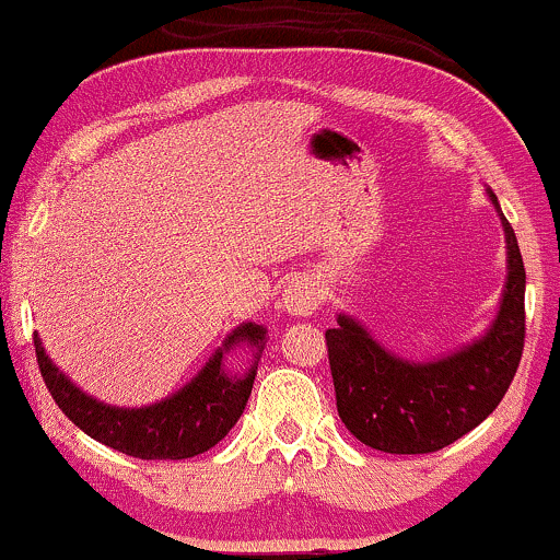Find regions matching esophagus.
<instances>
[{"label":"esophagus","mask_w":560,"mask_h":560,"mask_svg":"<svg viewBox=\"0 0 560 560\" xmlns=\"http://www.w3.org/2000/svg\"><path fill=\"white\" fill-rule=\"evenodd\" d=\"M280 306L288 312V315H296V317H310L312 312L320 306V288L317 282L304 275V278H296L291 285L282 291Z\"/></svg>","instance_id":"obj_1"}]
</instances>
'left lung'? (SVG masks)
<instances>
[{
    "mask_svg": "<svg viewBox=\"0 0 560 560\" xmlns=\"http://www.w3.org/2000/svg\"><path fill=\"white\" fill-rule=\"evenodd\" d=\"M504 226L508 280L489 330L451 354L413 363L398 358L341 312L326 330L336 408L347 430L384 454H430L475 430L508 393L526 339V269L513 226L486 189Z\"/></svg>",
    "mask_w": 560,
    "mask_h": 560,
    "instance_id": "obj_1",
    "label": "left lung"
}]
</instances>
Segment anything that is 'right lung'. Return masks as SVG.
Masks as SVG:
<instances>
[{"instance_id": "1", "label": "right lung", "mask_w": 560, "mask_h": 560, "mask_svg": "<svg viewBox=\"0 0 560 560\" xmlns=\"http://www.w3.org/2000/svg\"><path fill=\"white\" fill-rule=\"evenodd\" d=\"M237 343H248L257 354L243 377L223 371V354ZM267 345V328L243 323L202 365V371L171 398L141 408H119L90 398L45 354L34 334L37 363L52 400L82 432L114 451L138 459H189L213 448L243 417L256 378V365Z\"/></svg>"}]
</instances>
